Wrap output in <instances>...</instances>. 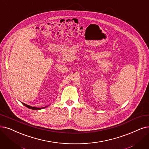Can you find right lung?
Returning a JSON list of instances; mask_svg holds the SVG:
<instances>
[{"label":"right lung","mask_w":149,"mask_h":149,"mask_svg":"<svg viewBox=\"0 0 149 149\" xmlns=\"http://www.w3.org/2000/svg\"><path fill=\"white\" fill-rule=\"evenodd\" d=\"M22 104H23L25 106L27 107L28 108H29V109H35V110L41 109H43V108H46V107H44V108H35V107H32V106H29V105H27V104H24V103H22Z\"/></svg>","instance_id":"1"}]
</instances>
